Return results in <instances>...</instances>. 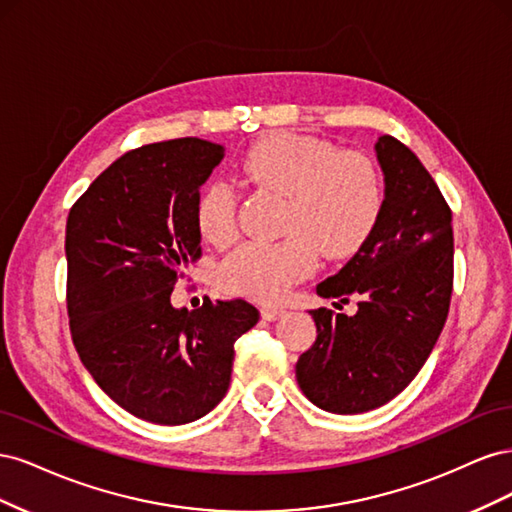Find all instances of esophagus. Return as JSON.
Wrapping results in <instances>:
<instances>
[{
  "label": "esophagus",
  "mask_w": 512,
  "mask_h": 512,
  "mask_svg": "<svg viewBox=\"0 0 512 512\" xmlns=\"http://www.w3.org/2000/svg\"><path fill=\"white\" fill-rule=\"evenodd\" d=\"M260 316H262V320L273 322V320H277L280 316H284V309L282 307H262L260 309Z\"/></svg>",
  "instance_id": "1"
}]
</instances>
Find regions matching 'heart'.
<instances>
[{
  "label": "heart",
  "instance_id": "heart-1",
  "mask_svg": "<svg viewBox=\"0 0 512 512\" xmlns=\"http://www.w3.org/2000/svg\"><path fill=\"white\" fill-rule=\"evenodd\" d=\"M245 181L284 198L273 243H245L220 267V286L254 301H277L324 258H348L367 241L382 211L378 168L363 153L339 151L314 136L277 132L254 143L241 160ZM196 226L213 245L237 237V194L209 183L198 194Z\"/></svg>",
  "mask_w": 512,
  "mask_h": 512
}]
</instances>
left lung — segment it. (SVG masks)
Returning a JSON list of instances; mask_svg holds the SVG:
<instances>
[{"instance_id": "8db88e82", "label": "left lung", "mask_w": 512, "mask_h": 512, "mask_svg": "<svg viewBox=\"0 0 512 512\" xmlns=\"http://www.w3.org/2000/svg\"><path fill=\"white\" fill-rule=\"evenodd\" d=\"M380 218L324 299H356L354 316L312 309L316 342L297 361L305 397L333 414H361L397 397L436 346L453 292V213L414 153L384 134Z\"/></svg>"}]
</instances>
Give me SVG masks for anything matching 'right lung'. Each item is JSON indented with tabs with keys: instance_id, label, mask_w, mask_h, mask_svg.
Instances as JSON below:
<instances>
[{
	"instance_id": "add662e5",
	"label": "right lung",
	"mask_w": 512,
	"mask_h": 512,
	"mask_svg": "<svg viewBox=\"0 0 512 512\" xmlns=\"http://www.w3.org/2000/svg\"><path fill=\"white\" fill-rule=\"evenodd\" d=\"M222 158V145L192 136L132 149L68 215L74 348L100 389L149 423H192L218 406L235 342L260 318L243 299L194 312L170 303L200 258L194 205Z\"/></svg>"
}]
</instances>
